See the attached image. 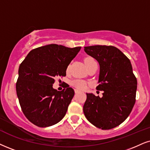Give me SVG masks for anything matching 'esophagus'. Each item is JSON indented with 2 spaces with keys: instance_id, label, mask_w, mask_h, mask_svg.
Masks as SVG:
<instances>
[{
  "instance_id": "obj_1",
  "label": "esophagus",
  "mask_w": 150,
  "mask_h": 150,
  "mask_svg": "<svg viewBox=\"0 0 150 150\" xmlns=\"http://www.w3.org/2000/svg\"><path fill=\"white\" fill-rule=\"evenodd\" d=\"M74 92H75L76 94H78V93H79V92H80L81 91H80V90H77V89H75V90H74Z\"/></svg>"
}]
</instances>
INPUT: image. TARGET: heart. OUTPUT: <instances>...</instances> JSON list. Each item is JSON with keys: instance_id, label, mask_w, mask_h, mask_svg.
Here are the masks:
<instances>
[{"instance_id": "obj_1", "label": "heart", "mask_w": 150, "mask_h": 150, "mask_svg": "<svg viewBox=\"0 0 150 150\" xmlns=\"http://www.w3.org/2000/svg\"><path fill=\"white\" fill-rule=\"evenodd\" d=\"M94 59L91 58V57H87L84 59V62L85 64H87L88 63V62H91V61H93ZM72 86H74L75 88H76L77 89H79V90H84L86 88V83L83 80H74L72 81L71 83Z\"/></svg>"}]
</instances>
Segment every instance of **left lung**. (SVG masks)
Wrapping results in <instances>:
<instances>
[{"label":"left lung","mask_w":150,"mask_h":150,"mask_svg":"<svg viewBox=\"0 0 150 150\" xmlns=\"http://www.w3.org/2000/svg\"><path fill=\"white\" fill-rule=\"evenodd\" d=\"M100 66L97 90L103 97L87 93L83 112L94 126L108 130L119 126L128 117L136 102L137 79L130 60L112 46L95 45L84 47Z\"/></svg>","instance_id":"1"}]
</instances>
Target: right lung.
<instances>
[{
  "mask_svg": "<svg viewBox=\"0 0 150 150\" xmlns=\"http://www.w3.org/2000/svg\"><path fill=\"white\" fill-rule=\"evenodd\" d=\"M81 49L49 44L30 51L20 64L16 95L23 114L36 126H52L65 115L74 90L67 85L58 91L53 84L55 77L65 76Z\"/></svg>",
  "mask_w": 150,
  "mask_h": 150,
  "instance_id": "1",
  "label": "right lung"
}]
</instances>
